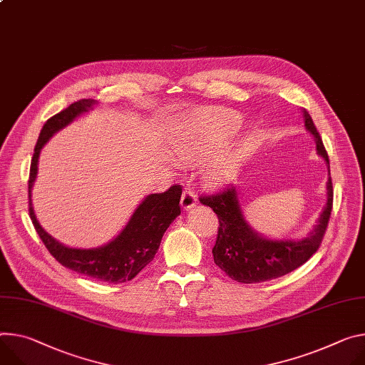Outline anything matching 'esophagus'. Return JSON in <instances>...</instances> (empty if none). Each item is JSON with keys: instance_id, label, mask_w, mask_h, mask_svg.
Segmentation results:
<instances>
[{"instance_id": "1", "label": "esophagus", "mask_w": 365, "mask_h": 365, "mask_svg": "<svg viewBox=\"0 0 365 365\" xmlns=\"http://www.w3.org/2000/svg\"><path fill=\"white\" fill-rule=\"evenodd\" d=\"M180 204H182V208H183V210H190V208L195 207V204H196V192H195L192 187L186 186V187L183 189Z\"/></svg>"}]
</instances>
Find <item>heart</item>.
Listing matches in <instances>:
<instances>
[{
  "instance_id": "obj_1",
  "label": "heart",
  "mask_w": 365,
  "mask_h": 365,
  "mask_svg": "<svg viewBox=\"0 0 365 365\" xmlns=\"http://www.w3.org/2000/svg\"><path fill=\"white\" fill-rule=\"evenodd\" d=\"M239 116L214 109L187 118L173 141L176 154L186 163L201 164L224 148L239 128ZM240 163L239 153H227L208 170V180L221 185L233 178Z\"/></svg>"
}]
</instances>
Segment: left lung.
Masks as SVG:
<instances>
[{
    "mask_svg": "<svg viewBox=\"0 0 365 365\" xmlns=\"http://www.w3.org/2000/svg\"><path fill=\"white\" fill-rule=\"evenodd\" d=\"M306 129L316 138L317 153L329 165V155L317 128L309 112L304 110ZM330 175V172H329ZM237 190L233 186L200 196L204 205L212 208L218 217V235L212 247L214 262L231 279L243 284H256L279 278L302 267L320 247L334 205L332 178L327 179V202L317 225L309 237L291 240H268L249 227L239 204Z\"/></svg>",
    "mask_w": 365,
    "mask_h": 365,
    "instance_id": "left-lung-1",
    "label": "left lung"
}]
</instances>
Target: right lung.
<instances>
[{"label":"right lung","instance_id":"1","mask_svg":"<svg viewBox=\"0 0 365 365\" xmlns=\"http://www.w3.org/2000/svg\"><path fill=\"white\" fill-rule=\"evenodd\" d=\"M93 105H96L93 98H81L53 115L43 125L30 164L29 214L41 240L62 267L97 281L120 284L134 279L154 259L164 231L180 214V185H173L161 193L148 195L130 217L122 233L110 243L96 249H71L58 243L42 228L31 205V187L38 175V160L42 147L55 132L91 109Z\"/></svg>","mask_w":365,"mask_h":365}]
</instances>
